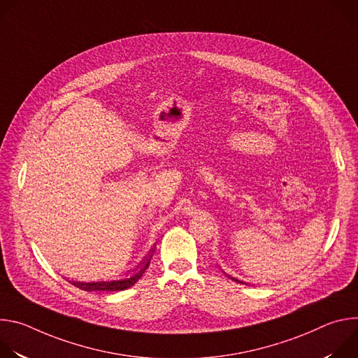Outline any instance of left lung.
I'll use <instances>...</instances> for the list:
<instances>
[{"label":"left lung","mask_w":358,"mask_h":358,"mask_svg":"<svg viewBox=\"0 0 358 358\" xmlns=\"http://www.w3.org/2000/svg\"><path fill=\"white\" fill-rule=\"evenodd\" d=\"M231 278V276H229ZM232 280H235V282H238V283H243V282H241V280H238V279H235V278H231Z\"/></svg>","instance_id":"1"}]
</instances>
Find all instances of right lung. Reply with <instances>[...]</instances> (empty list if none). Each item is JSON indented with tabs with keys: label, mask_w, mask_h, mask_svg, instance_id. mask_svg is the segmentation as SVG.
Wrapping results in <instances>:
<instances>
[{
	"label": "right lung",
	"mask_w": 358,
	"mask_h": 358,
	"mask_svg": "<svg viewBox=\"0 0 358 358\" xmlns=\"http://www.w3.org/2000/svg\"><path fill=\"white\" fill-rule=\"evenodd\" d=\"M152 252H155V249H151L148 252V255L138 264V266L134 271H131L134 273L131 276H127L126 279H122V280H101V282L69 280V283H72L75 287H79V289L86 290V292H117V290H124V289L133 286L143 276V273L145 272V269L150 265Z\"/></svg>",
	"instance_id": "right-lung-1"
}]
</instances>
